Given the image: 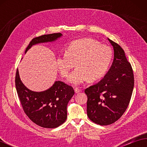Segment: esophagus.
Returning <instances> with one entry per match:
<instances>
[{
    "label": "esophagus",
    "instance_id": "1",
    "mask_svg": "<svg viewBox=\"0 0 147 147\" xmlns=\"http://www.w3.org/2000/svg\"><path fill=\"white\" fill-rule=\"evenodd\" d=\"M74 92H75L76 93H78L81 92V90L79 89L78 88H77V87H76V88H74Z\"/></svg>",
    "mask_w": 147,
    "mask_h": 147
}]
</instances>
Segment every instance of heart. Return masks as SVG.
<instances>
[{"label": "heart", "mask_w": 147, "mask_h": 147, "mask_svg": "<svg viewBox=\"0 0 147 147\" xmlns=\"http://www.w3.org/2000/svg\"><path fill=\"white\" fill-rule=\"evenodd\" d=\"M112 59V51L109 46L101 44L93 38H85L71 42L65 50V54L56 59L61 75L67 78L71 70H75L69 77V82L80 85L88 80H97L107 73Z\"/></svg>", "instance_id": "1"}]
</instances>
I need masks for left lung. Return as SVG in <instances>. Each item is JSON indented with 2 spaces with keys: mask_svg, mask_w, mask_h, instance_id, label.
Returning <instances> with one entry per match:
<instances>
[{
  "mask_svg": "<svg viewBox=\"0 0 147 147\" xmlns=\"http://www.w3.org/2000/svg\"><path fill=\"white\" fill-rule=\"evenodd\" d=\"M114 49V60L105 76L85 89L88 97L87 115L100 125L117 121L129 105L134 87V75L125 52L117 43L108 38Z\"/></svg>",
  "mask_w": 147,
  "mask_h": 147,
  "instance_id": "1",
  "label": "left lung"
}]
</instances>
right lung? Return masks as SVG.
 I'll use <instances>...</instances> for the list:
<instances>
[{
    "label": "right lung",
    "mask_w": 147,
    "mask_h": 147,
    "mask_svg": "<svg viewBox=\"0 0 147 147\" xmlns=\"http://www.w3.org/2000/svg\"><path fill=\"white\" fill-rule=\"evenodd\" d=\"M62 36V34L58 33L36 37L30 42L24 53L33 45L55 42ZM15 83L23 110L33 123L46 128H55L66 120L67 104L74 94L73 87L61 81H55L54 85L44 91H32L21 82L18 69Z\"/></svg>",
    "instance_id": "obj_1"
}]
</instances>
